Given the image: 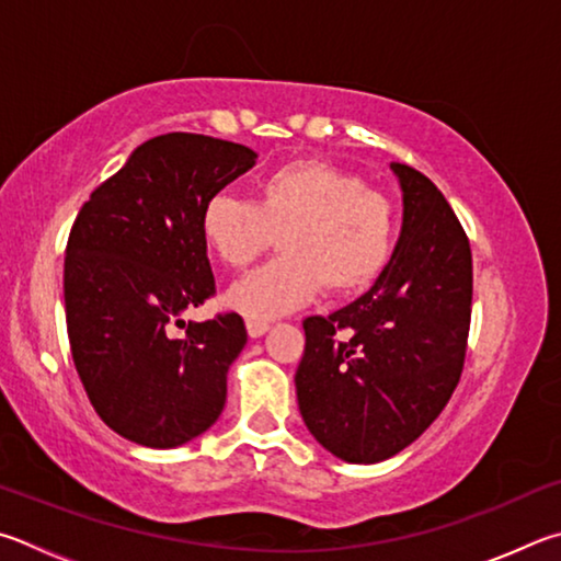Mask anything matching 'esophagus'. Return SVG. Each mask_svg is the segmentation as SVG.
<instances>
[{
  "mask_svg": "<svg viewBox=\"0 0 561 561\" xmlns=\"http://www.w3.org/2000/svg\"><path fill=\"white\" fill-rule=\"evenodd\" d=\"M245 330H249V337H263L265 332L271 330V325L268 322H263V320H245Z\"/></svg>",
  "mask_w": 561,
  "mask_h": 561,
  "instance_id": "1",
  "label": "esophagus"
}]
</instances>
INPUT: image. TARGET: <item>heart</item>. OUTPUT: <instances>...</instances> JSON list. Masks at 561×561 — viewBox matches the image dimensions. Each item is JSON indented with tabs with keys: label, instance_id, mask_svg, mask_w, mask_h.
<instances>
[{
	"label": "heart",
	"instance_id": "b5f03b06",
	"mask_svg": "<svg viewBox=\"0 0 561 561\" xmlns=\"http://www.w3.org/2000/svg\"><path fill=\"white\" fill-rule=\"evenodd\" d=\"M202 241L229 268H243L275 236L280 259L236 280L224 306L249 320H271L316 300L367 290L397 243V214L385 194L365 190L340 167L298 157L263 172L253 204L214 194L199 214Z\"/></svg>",
	"mask_w": 561,
	"mask_h": 561
}]
</instances>
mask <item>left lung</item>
I'll list each match as a JSON object with an SVG mask.
<instances>
[{
	"mask_svg": "<svg viewBox=\"0 0 561 561\" xmlns=\"http://www.w3.org/2000/svg\"><path fill=\"white\" fill-rule=\"evenodd\" d=\"M401 186V233L365 296L308 318L296 371L302 421L347 463L397 456L434 424L463 371L473 259L438 186L391 162Z\"/></svg>",
	"mask_w": 561,
	"mask_h": 561,
	"instance_id": "1",
	"label": "left lung"
}]
</instances>
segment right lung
<instances>
[{
	"label": "right lung",
	"instance_id": "right-lung-1",
	"mask_svg": "<svg viewBox=\"0 0 561 561\" xmlns=\"http://www.w3.org/2000/svg\"><path fill=\"white\" fill-rule=\"evenodd\" d=\"M251 147L167 133L135 147L83 204L64 263L66 325L95 414L147 448H176L219 419L245 345L241 316L192 322L214 296L199 214L255 164Z\"/></svg>",
	"mask_w": 561,
	"mask_h": 561
}]
</instances>
